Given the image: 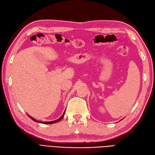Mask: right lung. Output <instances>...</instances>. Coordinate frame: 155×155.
Returning a JSON list of instances; mask_svg holds the SVG:
<instances>
[{
	"mask_svg": "<svg viewBox=\"0 0 155 155\" xmlns=\"http://www.w3.org/2000/svg\"><path fill=\"white\" fill-rule=\"evenodd\" d=\"M64 113H65V111L64 112V113H63V114L58 119H57V120H54V121H51V122H41V121H38V120H35V118H33V117H31V116H29V115H28V117L30 118L31 119H32L33 121H35V122H40V123H42V124H54V123H57V122H59V121H61V120H62V118L64 117Z\"/></svg>",
	"mask_w": 155,
	"mask_h": 155,
	"instance_id": "1",
	"label": "right lung"
}]
</instances>
